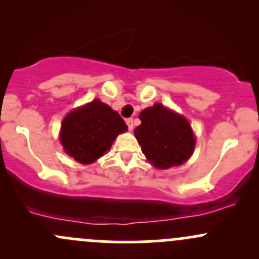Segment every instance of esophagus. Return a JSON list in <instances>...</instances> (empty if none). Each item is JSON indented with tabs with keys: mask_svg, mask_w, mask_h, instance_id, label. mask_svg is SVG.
Returning a JSON list of instances; mask_svg holds the SVG:
<instances>
[{
	"mask_svg": "<svg viewBox=\"0 0 259 259\" xmlns=\"http://www.w3.org/2000/svg\"><path fill=\"white\" fill-rule=\"evenodd\" d=\"M126 125H127V129H129L130 132L134 129V120H133V117H130V119H126Z\"/></svg>",
	"mask_w": 259,
	"mask_h": 259,
	"instance_id": "esophagus-1",
	"label": "esophagus"
}]
</instances>
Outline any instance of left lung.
<instances>
[{
    "instance_id": "left-lung-1",
    "label": "left lung",
    "mask_w": 259,
    "mask_h": 259,
    "mask_svg": "<svg viewBox=\"0 0 259 259\" xmlns=\"http://www.w3.org/2000/svg\"><path fill=\"white\" fill-rule=\"evenodd\" d=\"M139 119L142 124L135 129V138L155 168L180 165L192 155L195 139L187 119L161 104L143 110Z\"/></svg>"
}]
</instances>
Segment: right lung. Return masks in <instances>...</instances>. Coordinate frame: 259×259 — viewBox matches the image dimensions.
<instances>
[{"label":"right lung","mask_w":259,"mask_h":259,"mask_svg":"<svg viewBox=\"0 0 259 259\" xmlns=\"http://www.w3.org/2000/svg\"><path fill=\"white\" fill-rule=\"evenodd\" d=\"M126 130L122 117L96 99L65 117L60 139L70 156L81 164H90L110 149L116 135Z\"/></svg>","instance_id":"obj_1"}]
</instances>
